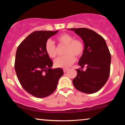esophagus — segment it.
Here are the masks:
<instances>
[{
  "label": "esophagus",
  "instance_id": "1",
  "mask_svg": "<svg viewBox=\"0 0 125 125\" xmlns=\"http://www.w3.org/2000/svg\"><path fill=\"white\" fill-rule=\"evenodd\" d=\"M68 71V69H67V68H64V69H63V71H64V72H66Z\"/></svg>",
  "mask_w": 125,
  "mask_h": 125
}]
</instances>
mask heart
Masks as SVG:
<instances>
[{
	"label": "heart",
	"mask_w": 125,
	"mask_h": 125,
	"mask_svg": "<svg viewBox=\"0 0 125 125\" xmlns=\"http://www.w3.org/2000/svg\"><path fill=\"white\" fill-rule=\"evenodd\" d=\"M59 44L66 45L64 56L57 57L54 60V65L57 68H68L75 61V57H80L84 51V44L81 40L74 39L71 34L64 33L57 37ZM45 51L49 57L54 58L57 55V49L52 41L48 40L45 44Z\"/></svg>",
	"instance_id": "1"
}]
</instances>
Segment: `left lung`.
Wrapping results in <instances>:
<instances>
[{"label":"left lung","mask_w":125,"mask_h":125,"mask_svg":"<svg viewBox=\"0 0 125 125\" xmlns=\"http://www.w3.org/2000/svg\"><path fill=\"white\" fill-rule=\"evenodd\" d=\"M83 40L84 51L78 61L82 69H77L73 80L75 88L87 94L95 93L106 83L110 74L111 55L103 37L93 30L85 28H70Z\"/></svg>","instance_id":"obj_1"}]
</instances>
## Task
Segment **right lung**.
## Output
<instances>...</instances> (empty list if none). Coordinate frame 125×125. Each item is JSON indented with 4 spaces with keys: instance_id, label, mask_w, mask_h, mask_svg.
I'll use <instances>...</instances> for the list:
<instances>
[{
    "instance_id": "right-lung-1",
    "label": "right lung",
    "mask_w": 125,
    "mask_h": 125,
    "mask_svg": "<svg viewBox=\"0 0 125 125\" xmlns=\"http://www.w3.org/2000/svg\"><path fill=\"white\" fill-rule=\"evenodd\" d=\"M57 32H32L17 49L15 62L17 77L22 87L37 98H44L53 93L64 74L61 68H52L53 61L45 51L48 39Z\"/></svg>"
}]
</instances>
